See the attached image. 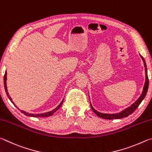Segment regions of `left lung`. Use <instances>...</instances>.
I'll return each mask as SVG.
<instances>
[{
	"label": "left lung",
	"instance_id": "obj_1",
	"mask_svg": "<svg viewBox=\"0 0 152 152\" xmlns=\"http://www.w3.org/2000/svg\"><path fill=\"white\" fill-rule=\"evenodd\" d=\"M140 55L141 58H142V59L143 62V65H144V66H145V81L144 86H143V91L142 92V94H141L139 98H138V99L135 101V102L133 103V104L130 105L129 107L124 109V110L121 111L120 112H118L116 113H104L99 112V111L95 110V109L93 107L92 105L91 104V102H90V105H91V107L92 109V110L97 114V115L98 117L102 118L103 119H121V118H126V117L129 115L130 114H132L135 110H136V109L138 107V106L140 105L141 102H142L143 99H144L146 94H147V92H148V86H149V80H148V77L147 65H146L144 58H143L140 54Z\"/></svg>",
	"mask_w": 152,
	"mask_h": 152
}]
</instances>
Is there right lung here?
<instances>
[{
	"instance_id": "right-lung-1",
	"label": "right lung",
	"mask_w": 152,
	"mask_h": 152,
	"mask_svg": "<svg viewBox=\"0 0 152 152\" xmlns=\"http://www.w3.org/2000/svg\"><path fill=\"white\" fill-rule=\"evenodd\" d=\"M7 71H5V74H4V89H5V91H6V94L7 95L8 97L9 98V99L10 100V102H11L13 105H14L15 107H17V105H16L14 102H12V100L11 99V97L9 95V92H8V90H7ZM63 99L62 100V102H61V103L59 105H58L57 107L54 110H53L52 111H48V112H45V113H37V114H33V113H28V112H26V111H23V110H20L21 113H23V114H25V115L26 116H28V117H34V118H45V117H49V116H51L52 115H53V113H55L56 111H57L58 109L61 107V106L62 105L63 103ZM18 108V107H17Z\"/></svg>"
}]
</instances>
